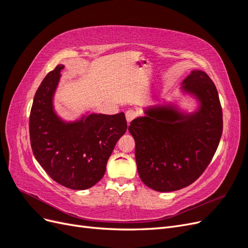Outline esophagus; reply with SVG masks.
Here are the masks:
<instances>
[{
	"instance_id": "34e87169",
	"label": "esophagus",
	"mask_w": 248,
	"mask_h": 248,
	"mask_svg": "<svg viewBox=\"0 0 248 248\" xmlns=\"http://www.w3.org/2000/svg\"><path fill=\"white\" fill-rule=\"evenodd\" d=\"M125 116H126V120H127V123H130L133 119H136L137 118V116H138V112L136 111V110H133V109H128L126 111V114H125Z\"/></svg>"
}]
</instances>
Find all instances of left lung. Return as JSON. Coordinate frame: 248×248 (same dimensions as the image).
I'll list each match as a JSON object with an SVG mask.
<instances>
[{
    "instance_id": "left-lung-1",
    "label": "left lung",
    "mask_w": 248,
    "mask_h": 248,
    "mask_svg": "<svg viewBox=\"0 0 248 248\" xmlns=\"http://www.w3.org/2000/svg\"><path fill=\"white\" fill-rule=\"evenodd\" d=\"M182 85V91L199 100L197 111L187 115L170 104L156 106L128 127L136 140L140 180L156 191L179 190L196 181L212 160L222 134V109L212 79L204 71L192 70Z\"/></svg>"
}]
</instances>
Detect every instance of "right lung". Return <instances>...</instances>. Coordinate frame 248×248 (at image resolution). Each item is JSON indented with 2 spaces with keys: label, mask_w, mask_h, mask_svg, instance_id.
<instances>
[{
  "label": "right lung",
  "mask_w": 248,
  "mask_h": 248,
  "mask_svg": "<svg viewBox=\"0 0 248 248\" xmlns=\"http://www.w3.org/2000/svg\"><path fill=\"white\" fill-rule=\"evenodd\" d=\"M63 68L58 65L37 89L30 114V140L35 158L52 180L67 188L84 190L103 177L127 122L124 112L90 114L76 122L60 119L52 98Z\"/></svg>",
  "instance_id": "obj_1"
}]
</instances>
